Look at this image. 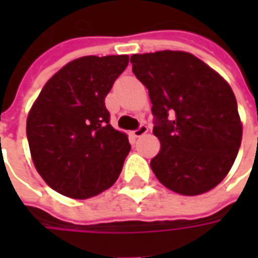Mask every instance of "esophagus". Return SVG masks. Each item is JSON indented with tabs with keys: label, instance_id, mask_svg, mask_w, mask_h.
Returning a JSON list of instances; mask_svg holds the SVG:
<instances>
[{
	"label": "esophagus",
	"instance_id": "34e87169",
	"mask_svg": "<svg viewBox=\"0 0 258 258\" xmlns=\"http://www.w3.org/2000/svg\"><path fill=\"white\" fill-rule=\"evenodd\" d=\"M146 133H148V125H145V124H141L138 128L133 131V135H134L135 138H140V137H142V135H145Z\"/></svg>",
	"mask_w": 258,
	"mask_h": 258
}]
</instances>
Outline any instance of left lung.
I'll return each instance as SVG.
<instances>
[{"label": "left lung", "instance_id": "left-lung-1", "mask_svg": "<svg viewBox=\"0 0 258 258\" xmlns=\"http://www.w3.org/2000/svg\"><path fill=\"white\" fill-rule=\"evenodd\" d=\"M131 63L149 91L153 134L162 145L151 160L157 179L188 196L213 189L232 167L242 141L231 87L188 52L135 53Z\"/></svg>", "mask_w": 258, "mask_h": 258}]
</instances>
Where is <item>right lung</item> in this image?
Segmentation results:
<instances>
[{
	"label": "right lung",
	"mask_w": 258,
	"mask_h": 258,
	"mask_svg": "<svg viewBox=\"0 0 258 258\" xmlns=\"http://www.w3.org/2000/svg\"><path fill=\"white\" fill-rule=\"evenodd\" d=\"M127 66V55L76 59L48 80L31 107L26 134L33 162L60 195L95 196L121 173L131 145L110 125L105 98Z\"/></svg>",
	"instance_id": "add662e5"
}]
</instances>
